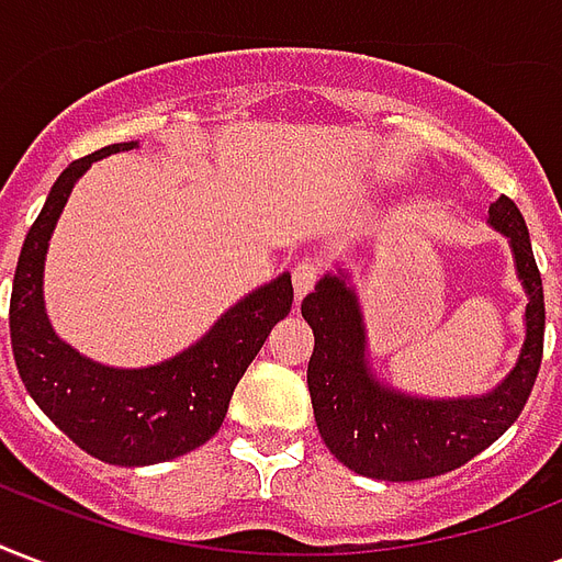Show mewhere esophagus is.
I'll use <instances>...</instances> for the list:
<instances>
[{
    "label": "esophagus",
    "mask_w": 562,
    "mask_h": 562,
    "mask_svg": "<svg viewBox=\"0 0 562 562\" xmlns=\"http://www.w3.org/2000/svg\"><path fill=\"white\" fill-rule=\"evenodd\" d=\"M321 277V265L306 259V262L294 265V273H291V282H294V297H306L312 291V285L318 282Z\"/></svg>",
    "instance_id": "1"
}]
</instances>
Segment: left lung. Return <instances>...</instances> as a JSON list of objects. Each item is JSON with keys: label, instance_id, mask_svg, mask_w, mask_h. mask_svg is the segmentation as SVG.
I'll return each mask as SVG.
<instances>
[{"label": "left lung", "instance_id": "1", "mask_svg": "<svg viewBox=\"0 0 562 562\" xmlns=\"http://www.w3.org/2000/svg\"><path fill=\"white\" fill-rule=\"evenodd\" d=\"M492 226L507 235L528 291V338L507 380L483 397L422 401L380 389L366 366V327L353 291L341 277H324L303 297V318L315 333L310 357L312 409L327 448L357 474L374 481H424L474 460L521 415L537 383L546 338V297L528 226L509 196L490 205Z\"/></svg>", "mask_w": 562, "mask_h": 562}]
</instances>
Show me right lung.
<instances>
[{
    "label": "right lung",
    "instance_id": "right-lung-1",
    "mask_svg": "<svg viewBox=\"0 0 562 562\" xmlns=\"http://www.w3.org/2000/svg\"><path fill=\"white\" fill-rule=\"evenodd\" d=\"M135 140L111 144L76 158L55 179L46 205L25 235L11 289V348L29 395L81 451L111 465H153L209 442L229 409L244 376L277 321L291 312V277L235 303L194 348L161 366L120 371L79 357L55 336L43 312V256L72 182L91 167Z\"/></svg>",
    "mask_w": 562,
    "mask_h": 562
}]
</instances>
